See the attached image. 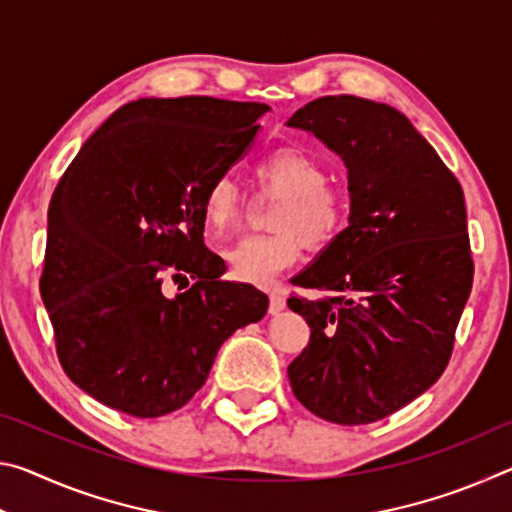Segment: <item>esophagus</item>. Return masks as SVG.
<instances>
[{
	"label": "esophagus",
	"mask_w": 512,
	"mask_h": 512,
	"mask_svg": "<svg viewBox=\"0 0 512 512\" xmlns=\"http://www.w3.org/2000/svg\"><path fill=\"white\" fill-rule=\"evenodd\" d=\"M284 307H287V300H284L282 293L273 291L271 293V307H268V311H271V314H280Z\"/></svg>",
	"instance_id": "obj_1"
}]
</instances>
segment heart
Returning a JSON list of instances; mask_svg holds the SVG:
<instances>
[{
  "label": "heart",
  "instance_id": "1",
  "mask_svg": "<svg viewBox=\"0 0 512 512\" xmlns=\"http://www.w3.org/2000/svg\"><path fill=\"white\" fill-rule=\"evenodd\" d=\"M257 176L282 194L271 216L273 235L246 237L228 250L232 273L250 284H271L277 273L298 262L302 246L325 248L341 235L345 203L325 187L327 171L314 155L284 146L257 164ZM203 219L212 235L235 230L241 219V194L230 176L216 178L203 198Z\"/></svg>",
  "mask_w": 512,
  "mask_h": 512
}]
</instances>
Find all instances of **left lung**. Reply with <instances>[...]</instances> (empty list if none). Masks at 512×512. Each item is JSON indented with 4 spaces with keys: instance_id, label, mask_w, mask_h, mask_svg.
Listing matches in <instances>:
<instances>
[{
    "instance_id": "left-lung-1",
    "label": "left lung",
    "mask_w": 512,
    "mask_h": 512,
    "mask_svg": "<svg viewBox=\"0 0 512 512\" xmlns=\"http://www.w3.org/2000/svg\"><path fill=\"white\" fill-rule=\"evenodd\" d=\"M287 126L348 169L350 216L293 284L311 327L291 361L293 395L318 418L368 424L436 384L452 357L474 264L463 189L409 117L386 103L320 97Z\"/></svg>"
}]
</instances>
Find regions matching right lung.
I'll return each mask as SVG.
<instances>
[{
  "label": "right lung",
  "mask_w": 512,
  "mask_h": 512,
  "mask_svg": "<svg viewBox=\"0 0 512 512\" xmlns=\"http://www.w3.org/2000/svg\"><path fill=\"white\" fill-rule=\"evenodd\" d=\"M268 110L210 97L131 101L60 178L40 291L63 370L97 402L135 418L178 411L221 345L264 318L266 293L221 280L223 262L203 244V198Z\"/></svg>",
  "instance_id": "obj_1"
}]
</instances>
